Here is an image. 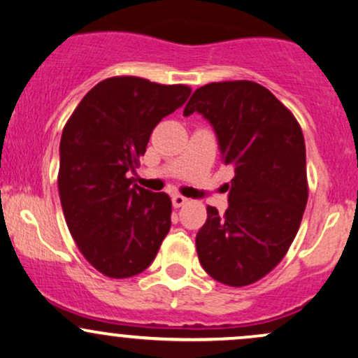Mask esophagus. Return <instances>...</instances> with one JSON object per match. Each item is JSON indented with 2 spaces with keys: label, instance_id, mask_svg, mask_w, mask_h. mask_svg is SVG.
Returning <instances> with one entry per match:
<instances>
[{
  "label": "esophagus",
  "instance_id": "34e87169",
  "mask_svg": "<svg viewBox=\"0 0 358 358\" xmlns=\"http://www.w3.org/2000/svg\"><path fill=\"white\" fill-rule=\"evenodd\" d=\"M186 202L187 199L184 196H180V194H174V196H172V206L174 207H182Z\"/></svg>",
  "mask_w": 358,
  "mask_h": 358
}]
</instances>
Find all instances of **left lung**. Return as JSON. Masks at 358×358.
<instances>
[{"label": "left lung", "instance_id": "1", "mask_svg": "<svg viewBox=\"0 0 358 358\" xmlns=\"http://www.w3.org/2000/svg\"><path fill=\"white\" fill-rule=\"evenodd\" d=\"M202 114L234 172L224 214L207 206L196 236L201 266L231 287L254 284L284 259L307 206L306 143L294 114L252 81L210 83L194 91L184 116Z\"/></svg>", "mask_w": 358, "mask_h": 358}]
</instances>
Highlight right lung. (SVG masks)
Here are the masks:
<instances>
[{"mask_svg": "<svg viewBox=\"0 0 358 358\" xmlns=\"http://www.w3.org/2000/svg\"><path fill=\"white\" fill-rule=\"evenodd\" d=\"M191 87L136 76L104 79L66 122L59 144L61 206L78 249L96 271L126 279L145 271L171 229V197L132 172L162 117Z\"/></svg>", "mask_w": 358, "mask_h": 358, "instance_id": "obj_1", "label": "right lung"}]
</instances>
